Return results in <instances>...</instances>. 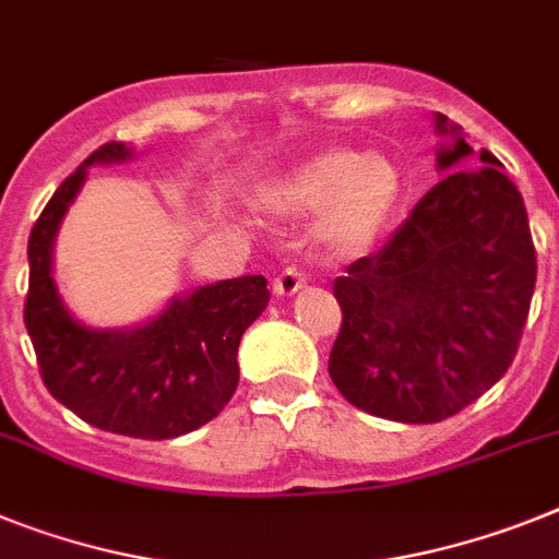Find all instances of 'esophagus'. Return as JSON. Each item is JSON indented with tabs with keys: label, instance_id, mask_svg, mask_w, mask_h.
I'll use <instances>...</instances> for the list:
<instances>
[{
	"label": "esophagus",
	"instance_id": "1",
	"mask_svg": "<svg viewBox=\"0 0 559 559\" xmlns=\"http://www.w3.org/2000/svg\"><path fill=\"white\" fill-rule=\"evenodd\" d=\"M307 287V278H304L301 272L295 270V266H287V270L281 272L278 278L272 281V293L278 295V298H293L295 293H301Z\"/></svg>",
	"mask_w": 559,
	"mask_h": 559
}]
</instances>
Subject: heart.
Masks as SVG:
<instances>
[{
  "instance_id": "obj_1",
  "label": "heart",
  "mask_w": 559,
  "mask_h": 559,
  "mask_svg": "<svg viewBox=\"0 0 559 559\" xmlns=\"http://www.w3.org/2000/svg\"><path fill=\"white\" fill-rule=\"evenodd\" d=\"M266 207L316 215L312 238L326 255L358 258L381 241L403 201L401 164L386 153L323 147L264 192Z\"/></svg>"
}]
</instances>
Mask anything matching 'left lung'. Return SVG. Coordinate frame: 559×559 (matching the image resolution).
I'll use <instances>...</instances> for the list:
<instances>
[{"label":"left lung","mask_w":559,"mask_h":559,"mask_svg":"<svg viewBox=\"0 0 559 559\" xmlns=\"http://www.w3.org/2000/svg\"><path fill=\"white\" fill-rule=\"evenodd\" d=\"M447 176L381 250L335 278L344 323L330 378L358 409L438 424L489 392L514 360L537 281L523 195L503 164L435 112ZM455 170L452 171L451 167Z\"/></svg>","instance_id":"obj_1"}]
</instances>
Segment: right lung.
<instances>
[{
  "instance_id": "add662e5",
  "label": "right lung",
  "mask_w": 559,
  "mask_h": 559,
  "mask_svg": "<svg viewBox=\"0 0 559 559\" xmlns=\"http://www.w3.org/2000/svg\"><path fill=\"white\" fill-rule=\"evenodd\" d=\"M121 142L98 147L53 192L27 241L25 326L41 381L56 401L96 429L167 440L210 424L238 386V344L270 304L264 275L215 281L173 295L147 321L121 330L82 323L53 278V243L96 164H124Z\"/></svg>"
}]
</instances>
